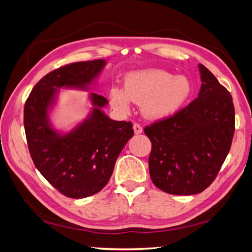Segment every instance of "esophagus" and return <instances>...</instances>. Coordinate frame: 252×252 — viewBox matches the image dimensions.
<instances>
[{"mask_svg": "<svg viewBox=\"0 0 252 252\" xmlns=\"http://www.w3.org/2000/svg\"><path fill=\"white\" fill-rule=\"evenodd\" d=\"M133 130H134V133H135V134H140V133H142V131H143L142 126H140L139 123H134V125H133Z\"/></svg>", "mask_w": 252, "mask_h": 252, "instance_id": "esophagus-1", "label": "esophagus"}]
</instances>
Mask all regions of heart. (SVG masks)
<instances>
[{"instance_id": "1", "label": "heart", "mask_w": 252, "mask_h": 252, "mask_svg": "<svg viewBox=\"0 0 252 252\" xmlns=\"http://www.w3.org/2000/svg\"><path fill=\"white\" fill-rule=\"evenodd\" d=\"M126 89L113 87L110 100L114 108L129 112L132 102L142 103V112L149 119H163L180 110L192 93V82L185 75H174L160 69L130 72Z\"/></svg>"}]
</instances>
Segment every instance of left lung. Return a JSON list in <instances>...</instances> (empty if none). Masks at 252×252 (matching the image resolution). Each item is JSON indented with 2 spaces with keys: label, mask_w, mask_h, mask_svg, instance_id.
Listing matches in <instances>:
<instances>
[{
  "label": "left lung",
  "mask_w": 252,
  "mask_h": 252,
  "mask_svg": "<svg viewBox=\"0 0 252 252\" xmlns=\"http://www.w3.org/2000/svg\"><path fill=\"white\" fill-rule=\"evenodd\" d=\"M199 69L202 84L197 99L144 127L152 144L151 180L170 194L206 190L231 148L236 123L232 96L206 66Z\"/></svg>",
  "instance_id": "1"
}]
</instances>
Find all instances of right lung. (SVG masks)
Wrapping results in <instances>:
<instances>
[{"label": "right lung", "mask_w": 252, "mask_h": 252, "mask_svg": "<svg viewBox=\"0 0 252 252\" xmlns=\"http://www.w3.org/2000/svg\"><path fill=\"white\" fill-rule=\"evenodd\" d=\"M105 64L104 60L74 62L43 76L24 105V129L36 169L59 192L73 199L101 191L134 131L129 121H113L102 112L104 96L92 93L91 116L70 133L61 135L49 125L48 110L59 88H85Z\"/></svg>", "instance_id": "1"}]
</instances>
